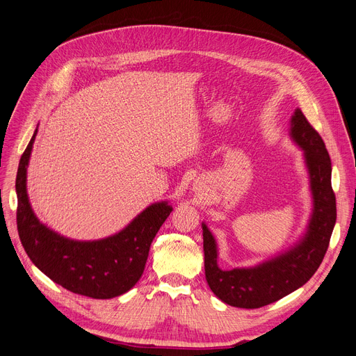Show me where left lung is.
Masks as SVG:
<instances>
[{"mask_svg": "<svg viewBox=\"0 0 356 356\" xmlns=\"http://www.w3.org/2000/svg\"><path fill=\"white\" fill-rule=\"evenodd\" d=\"M290 136L304 150L313 210L302 238L280 255L250 268L220 269L217 243L202 223L206 280L223 302L241 309H259L278 301L306 284L323 261L336 223V197L332 190V162L323 139L297 108L291 117Z\"/></svg>", "mask_w": 356, "mask_h": 356, "instance_id": "1", "label": "left lung"}]
</instances>
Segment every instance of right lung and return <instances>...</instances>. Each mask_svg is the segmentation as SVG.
Segmentation results:
<instances>
[{"mask_svg": "<svg viewBox=\"0 0 356 356\" xmlns=\"http://www.w3.org/2000/svg\"><path fill=\"white\" fill-rule=\"evenodd\" d=\"M36 133L22 155L15 178L17 230L26 253L44 275L75 294L106 300L127 293L140 280L152 241L172 207L168 201L150 204L106 239L63 238L39 222L29 202L27 165Z\"/></svg>", "mask_w": 356, "mask_h": 356, "instance_id": "1", "label": "right lung"}]
</instances>
